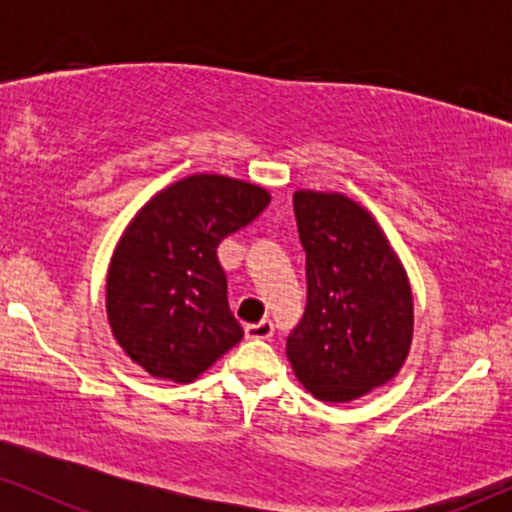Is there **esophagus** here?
Masks as SVG:
<instances>
[{
  "mask_svg": "<svg viewBox=\"0 0 512 512\" xmlns=\"http://www.w3.org/2000/svg\"><path fill=\"white\" fill-rule=\"evenodd\" d=\"M274 332V325L269 320H260L255 325H245V337L248 339H269Z\"/></svg>",
  "mask_w": 512,
  "mask_h": 512,
  "instance_id": "obj_1",
  "label": "esophagus"
}]
</instances>
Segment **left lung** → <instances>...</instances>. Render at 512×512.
I'll use <instances>...</instances> for the list:
<instances>
[{"label": "left lung", "instance_id": "1", "mask_svg": "<svg viewBox=\"0 0 512 512\" xmlns=\"http://www.w3.org/2000/svg\"><path fill=\"white\" fill-rule=\"evenodd\" d=\"M308 305L286 339L293 373L322 402H351L390 383L409 356V276L368 209L342 192L293 195Z\"/></svg>", "mask_w": 512, "mask_h": 512}]
</instances>
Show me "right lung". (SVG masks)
Instances as JSON below:
<instances>
[{"instance_id": "add662e5", "label": "right lung", "mask_w": 512, "mask_h": 512, "mask_svg": "<svg viewBox=\"0 0 512 512\" xmlns=\"http://www.w3.org/2000/svg\"><path fill=\"white\" fill-rule=\"evenodd\" d=\"M269 199L252 182L195 173L129 221L110 257L105 313L115 342L146 373L192 383L243 339L216 248Z\"/></svg>"}]
</instances>
